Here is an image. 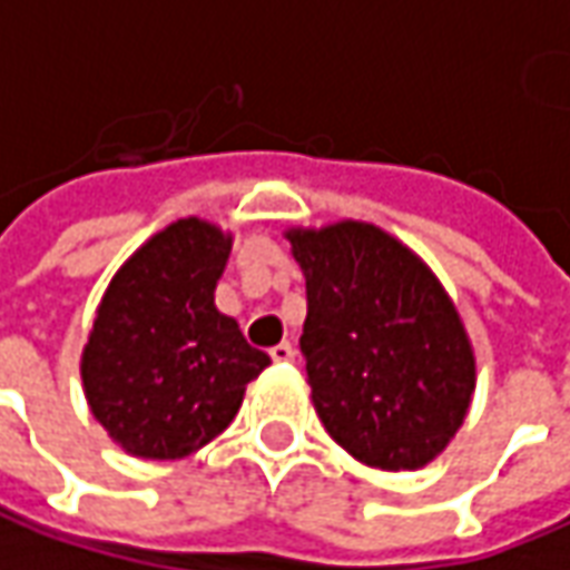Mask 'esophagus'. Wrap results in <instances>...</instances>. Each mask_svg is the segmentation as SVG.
Here are the masks:
<instances>
[{"label":"esophagus","instance_id":"34e87169","mask_svg":"<svg viewBox=\"0 0 570 570\" xmlns=\"http://www.w3.org/2000/svg\"><path fill=\"white\" fill-rule=\"evenodd\" d=\"M268 354H272L274 364H289V361L296 357V348H293L289 342H281V345H274V348Z\"/></svg>","mask_w":570,"mask_h":570}]
</instances>
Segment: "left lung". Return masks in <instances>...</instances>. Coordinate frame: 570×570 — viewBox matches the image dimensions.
I'll return each mask as SVG.
<instances>
[{"mask_svg":"<svg viewBox=\"0 0 570 570\" xmlns=\"http://www.w3.org/2000/svg\"><path fill=\"white\" fill-rule=\"evenodd\" d=\"M286 240L305 274L298 345L330 438L385 472L432 463L475 392V352L448 289L370 222L289 228Z\"/></svg>","mask_w":570,"mask_h":570,"instance_id":"1","label":"left lung"}]
</instances>
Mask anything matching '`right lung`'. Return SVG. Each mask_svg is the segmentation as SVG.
<instances>
[{
    "label": "right lung",
    "mask_w": 570,
    "mask_h": 570,
    "mask_svg": "<svg viewBox=\"0 0 570 570\" xmlns=\"http://www.w3.org/2000/svg\"><path fill=\"white\" fill-rule=\"evenodd\" d=\"M230 230L188 216L114 274L79 361L91 416L129 456L181 460L222 435L272 364L216 308Z\"/></svg>",
    "instance_id": "1"
}]
</instances>
